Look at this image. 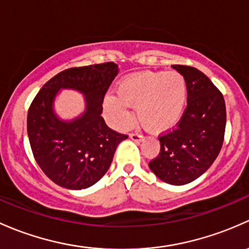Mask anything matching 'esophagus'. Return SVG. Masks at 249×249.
Instances as JSON below:
<instances>
[{"mask_svg": "<svg viewBox=\"0 0 249 249\" xmlns=\"http://www.w3.org/2000/svg\"><path fill=\"white\" fill-rule=\"evenodd\" d=\"M129 138L133 140V142H142V140H143L142 135L138 134V133H133V134L129 135Z\"/></svg>", "mask_w": 249, "mask_h": 249, "instance_id": "1", "label": "esophagus"}]
</instances>
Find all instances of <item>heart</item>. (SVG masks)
<instances>
[{
    "instance_id": "b5f03b06",
    "label": "heart",
    "mask_w": 249,
    "mask_h": 249,
    "mask_svg": "<svg viewBox=\"0 0 249 249\" xmlns=\"http://www.w3.org/2000/svg\"><path fill=\"white\" fill-rule=\"evenodd\" d=\"M188 87L178 71H140L124 76L117 85V97L104 98V112L109 124L124 130L133 121L129 107L153 133H164L178 124L186 111Z\"/></svg>"
}]
</instances>
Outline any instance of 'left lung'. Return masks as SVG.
I'll return each mask as SVG.
<instances>
[{
    "label": "left lung",
    "instance_id": "8db88e82",
    "mask_svg": "<svg viewBox=\"0 0 249 249\" xmlns=\"http://www.w3.org/2000/svg\"><path fill=\"white\" fill-rule=\"evenodd\" d=\"M188 87L187 107L178 127L160 138V152L148 166L158 178L182 186L200 178L218 156L227 112L222 93L199 69L175 65Z\"/></svg>",
    "mask_w": 249,
    "mask_h": 249
}]
</instances>
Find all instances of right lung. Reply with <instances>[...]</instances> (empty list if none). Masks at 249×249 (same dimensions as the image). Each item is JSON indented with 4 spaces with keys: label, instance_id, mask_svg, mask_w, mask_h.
Masks as SVG:
<instances>
[{
    "label": "right lung",
    "instance_id": "add662e5",
    "mask_svg": "<svg viewBox=\"0 0 249 249\" xmlns=\"http://www.w3.org/2000/svg\"><path fill=\"white\" fill-rule=\"evenodd\" d=\"M119 73L114 62L69 68L40 89L27 114V134L36 162L58 186L85 189L104 176L116 147L127 135L110 129L101 116L104 94ZM62 89L84 96V111L71 120L55 112Z\"/></svg>",
    "mask_w": 249,
    "mask_h": 249
}]
</instances>
